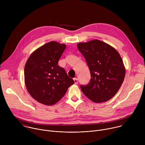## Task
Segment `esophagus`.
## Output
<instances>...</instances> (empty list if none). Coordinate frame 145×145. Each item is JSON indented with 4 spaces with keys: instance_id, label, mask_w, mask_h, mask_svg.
Returning a JSON list of instances; mask_svg holds the SVG:
<instances>
[{
    "instance_id": "1",
    "label": "esophagus",
    "mask_w": 145,
    "mask_h": 145,
    "mask_svg": "<svg viewBox=\"0 0 145 145\" xmlns=\"http://www.w3.org/2000/svg\"><path fill=\"white\" fill-rule=\"evenodd\" d=\"M73 80H74V82L75 84H77V82H78V80H77V78H73Z\"/></svg>"
}]
</instances>
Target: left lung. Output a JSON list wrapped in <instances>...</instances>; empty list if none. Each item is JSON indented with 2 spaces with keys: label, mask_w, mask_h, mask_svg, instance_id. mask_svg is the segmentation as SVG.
<instances>
[{
  "label": "left lung",
  "mask_w": 145,
  "mask_h": 145,
  "mask_svg": "<svg viewBox=\"0 0 145 145\" xmlns=\"http://www.w3.org/2000/svg\"><path fill=\"white\" fill-rule=\"evenodd\" d=\"M89 67L91 80L80 86L84 94L95 103L111 99L118 92L125 79L126 70L118 51L98 39L77 44Z\"/></svg>",
  "instance_id": "left-lung-1"
}]
</instances>
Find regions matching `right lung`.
Returning a JSON list of instances; mask_svg holds the SVG:
<instances>
[{
  "mask_svg": "<svg viewBox=\"0 0 145 145\" xmlns=\"http://www.w3.org/2000/svg\"><path fill=\"white\" fill-rule=\"evenodd\" d=\"M65 48V44L51 41L35 50L26 63L24 75L27 90L43 105L56 104L74 82L65 69L58 65Z\"/></svg>",
  "mask_w": 145,
  "mask_h": 145,
  "instance_id": "obj_1",
  "label": "right lung"
}]
</instances>
